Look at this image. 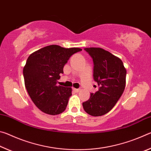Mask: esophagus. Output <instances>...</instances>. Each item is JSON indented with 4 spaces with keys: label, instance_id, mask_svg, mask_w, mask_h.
Listing matches in <instances>:
<instances>
[{
    "label": "esophagus",
    "instance_id": "obj_1",
    "mask_svg": "<svg viewBox=\"0 0 151 151\" xmlns=\"http://www.w3.org/2000/svg\"><path fill=\"white\" fill-rule=\"evenodd\" d=\"M73 90L75 91V92H76V93H78V92H79L80 91V89L79 88H73Z\"/></svg>",
    "mask_w": 151,
    "mask_h": 151
}]
</instances>
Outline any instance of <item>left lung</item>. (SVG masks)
Returning <instances> with one entry per match:
<instances>
[{"label": "left lung", "mask_w": 151, "mask_h": 151, "mask_svg": "<svg viewBox=\"0 0 151 151\" xmlns=\"http://www.w3.org/2000/svg\"><path fill=\"white\" fill-rule=\"evenodd\" d=\"M93 58L94 79L100 86L84 102V110L93 116L104 115L115 105L126 85L127 70L121 58L101 48H85Z\"/></svg>", "instance_id": "left-lung-1"}]
</instances>
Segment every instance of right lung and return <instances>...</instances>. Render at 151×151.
Segmentation results:
<instances>
[{
    "instance_id": "1",
    "label": "right lung",
    "mask_w": 151,
    "mask_h": 151,
    "mask_svg": "<svg viewBox=\"0 0 151 151\" xmlns=\"http://www.w3.org/2000/svg\"><path fill=\"white\" fill-rule=\"evenodd\" d=\"M79 48L50 45L32 52L23 68L24 85L33 103L42 112L57 115L65 111L72 88L57 85L64 65Z\"/></svg>"
}]
</instances>
